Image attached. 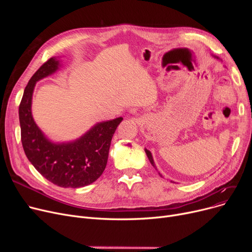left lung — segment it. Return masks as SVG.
<instances>
[{
    "label": "left lung",
    "mask_w": 252,
    "mask_h": 252,
    "mask_svg": "<svg viewBox=\"0 0 252 252\" xmlns=\"http://www.w3.org/2000/svg\"><path fill=\"white\" fill-rule=\"evenodd\" d=\"M145 152H146V154H147V156H148V158H149V160H150L151 164L154 166V161H153V157H152V154H151V152H150V151H148L147 149L145 150Z\"/></svg>",
    "instance_id": "1"
}]
</instances>
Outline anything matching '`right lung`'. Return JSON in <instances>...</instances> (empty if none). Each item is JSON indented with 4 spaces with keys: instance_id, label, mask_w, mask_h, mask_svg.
I'll return each instance as SVG.
<instances>
[{
    "instance_id": "add662e5",
    "label": "right lung",
    "mask_w": 252,
    "mask_h": 252,
    "mask_svg": "<svg viewBox=\"0 0 252 252\" xmlns=\"http://www.w3.org/2000/svg\"><path fill=\"white\" fill-rule=\"evenodd\" d=\"M58 65L56 58L47 60L24 89L19 105L22 147L28 159L48 181L63 188H81L94 183L103 174L113 134L124 118L97 124L74 142H50L33 121L32 98L35 83L55 72Z\"/></svg>"
}]
</instances>
